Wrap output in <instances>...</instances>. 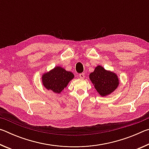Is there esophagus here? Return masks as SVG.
I'll return each mask as SVG.
<instances>
[{
    "label": "esophagus",
    "mask_w": 149,
    "mask_h": 149,
    "mask_svg": "<svg viewBox=\"0 0 149 149\" xmlns=\"http://www.w3.org/2000/svg\"><path fill=\"white\" fill-rule=\"evenodd\" d=\"M79 76L81 79H84V78L85 77V74L84 73H81V74H79Z\"/></svg>",
    "instance_id": "esophagus-1"
}]
</instances>
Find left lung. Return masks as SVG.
Here are the masks:
<instances>
[{"mask_svg":"<svg viewBox=\"0 0 149 149\" xmlns=\"http://www.w3.org/2000/svg\"><path fill=\"white\" fill-rule=\"evenodd\" d=\"M89 77L101 96H107L114 91L119 84L116 75L107 71L100 65H98L95 71L91 73Z\"/></svg>","mask_w":149,"mask_h":149,"instance_id":"left-lung-1","label":"left lung"}]
</instances>
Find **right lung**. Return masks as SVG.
<instances>
[{"instance_id": "right-lung-1", "label": "right lung", "mask_w": 149, "mask_h": 149, "mask_svg": "<svg viewBox=\"0 0 149 149\" xmlns=\"http://www.w3.org/2000/svg\"><path fill=\"white\" fill-rule=\"evenodd\" d=\"M74 77V75L72 72H68L62 68L58 66L44 74L42 79L44 86L47 89L60 93Z\"/></svg>"}]
</instances>
